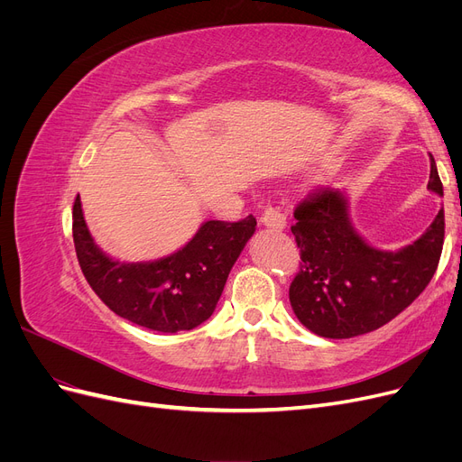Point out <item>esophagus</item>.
Masks as SVG:
<instances>
[{"label": "esophagus", "mask_w": 462, "mask_h": 462, "mask_svg": "<svg viewBox=\"0 0 462 462\" xmlns=\"http://www.w3.org/2000/svg\"><path fill=\"white\" fill-rule=\"evenodd\" d=\"M260 221H262V226H265L268 229H273V231H282L287 226L285 214L279 212L277 208H272V206H268V208L263 209Z\"/></svg>", "instance_id": "34e87169"}]
</instances>
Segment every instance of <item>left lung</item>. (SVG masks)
Here are the masks:
<instances>
[{
    "mask_svg": "<svg viewBox=\"0 0 462 462\" xmlns=\"http://www.w3.org/2000/svg\"><path fill=\"white\" fill-rule=\"evenodd\" d=\"M431 192L443 197L436 162ZM291 227L300 248V272L289 300L300 324L319 337L351 339L385 326L420 295L443 248V208L426 233L399 250H382L353 226L345 190L316 192L295 209Z\"/></svg>",
    "mask_w": 462,
    "mask_h": 462,
    "instance_id": "obj_1",
    "label": "left lung"
}]
</instances>
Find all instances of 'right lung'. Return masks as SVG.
I'll return each mask as SVG.
<instances>
[{
  "label": "right lung",
  "instance_id": "1",
  "mask_svg": "<svg viewBox=\"0 0 462 462\" xmlns=\"http://www.w3.org/2000/svg\"><path fill=\"white\" fill-rule=\"evenodd\" d=\"M254 231L253 216L235 223L209 219L170 256L121 262L94 243L80 197L73 206L77 258L96 295L117 316L162 333L194 329L214 314L233 263Z\"/></svg>",
  "mask_w": 462,
  "mask_h": 462
}]
</instances>
